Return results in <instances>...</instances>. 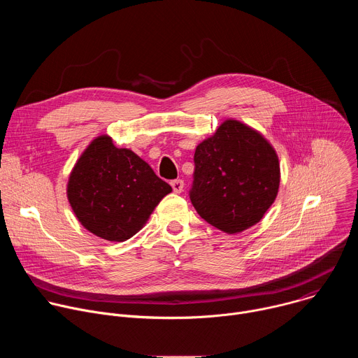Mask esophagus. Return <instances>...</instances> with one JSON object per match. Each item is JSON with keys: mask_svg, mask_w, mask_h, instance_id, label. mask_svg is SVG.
Masks as SVG:
<instances>
[{"mask_svg": "<svg viewBox=\"0 0 358 358\" xmlns=\"http://www.w3.org/2000/svg\"><path fill=\"white\" fill-rule=\"evenodd\" d=\"M171 187H173V191L174 192H177V194H180L182 189H184V181L182 180H173L171 181Z\"/></svg>", "mask_w": 358, "mask_h": 358, "instance_id": "34e87169", "label": "esophagus"}]
</instances>
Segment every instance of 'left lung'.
<instances>
[{
	"label": "left lung",
	"instance_id": "8db88e82",
	"mask_svg": "<svg viewBox=\"0 0 358 358\" xmlns=\"http://www.w3.org/2000/svg\"><path fill=\"white\" fill-rule=\"evenodd\" d=\"M189 198L201 218L238 234L257 225L276 199L279 159L272 144L250 126L227 119L194 155Z\"/></svg>",
	"mask_w": 358,
	"mask_h": 358
}]
</instances>
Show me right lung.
Wrapping results in <instances>:
<instances>
[{
  "label": "right lung",
  "mask_w": 358,
  "mask_h": 358,
  "mask_svg": "<svg viewBox=\"0 0 358 358\" xmlns=\"http://www.w3.org/2000/svg\"><path fill=\"white\" fill-rule=\"evenodd\" d=\"M171 191L136 152L117 148L108 134L96 137L85 148L66 187L78 221L110 242L136 235Z\"/></svg>",
  "instance_id": "1"
}]
</instances>
